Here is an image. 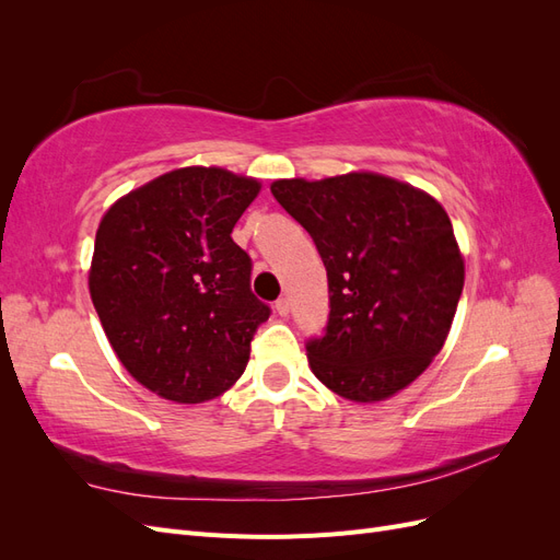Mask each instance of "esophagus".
<instances>
[{"instance_id":"34e87169","label":"esophagus","mask_w":560,"mask_h":560,"mask_svg":"<svg viewBox=\"0 0 560 560\" xmlns=\"http://www.w3.org/2000/svg\"><path fill=\"white\" fill-rule=\"evenodd\" d=\"M290 299H287V296H280L278 301H276V311H278V315H282V317H287V315H290Z\"/></svg>"}]
</instances>
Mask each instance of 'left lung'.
I'll use <instances>...</instances> for the list:
<instances>
[{"label":"left lung","instance_id":"left-lung-1","mask_svg":"<svg viewBox=\"0 0 560 560\" xmlns=\"http://www.w3.org/2000/svg\"><path fill=\"white\" fill-rule=\"evenodd\" d=\"M270 194L308 231L329 282L308 364L331 393L381 401L442 350L465 284L451 219L411 184L374 173L278 179Z\"/></svg>","mask_w":560,"mask_h":560}]
</instances>
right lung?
<instances>
[{"label":"right lung","instance_id":"add662e5","mask_svg":"<svg viewBox=\"0 0 560 560\" xmlns=\"http://www.w3.org/2000/svg\"><path fill=\"white\" fill-rule=\"evenodd\" d=\"M259 189L222 167H182L100 222L93 306L116 358L151 393L200 404L243 376L270 306L252 294V259L231 231Z\"/></svg>","mask_w":560,"mask_h":560}]
</instances>
